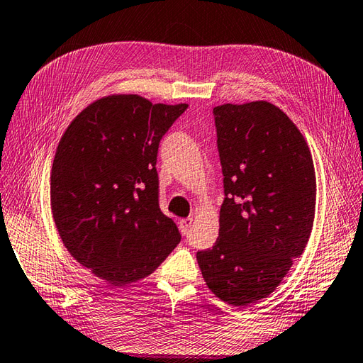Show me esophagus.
<instances>
[{"mask_svg":"<svg viewBox=\"0 0 363 363\" xmlns=\"http://www.w3.org/2000/svg\"><path fill=\"white\" fill-rule=\"evenodd\" d=\"M192 223H194V220H192V218H183V220H180L179 226H180V231H182V234H183V235H188V234L191 233Z\"/></svg>","mask_w":363,"mask_h":363,"instance_id":"34e87169","label":"esophagus"}]
</instances>
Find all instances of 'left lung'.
I'll return each instance as SVG.
<instances>
[{
	"label": "left lung",
	"instance_id": "1",
	"mask_svg": "<svg viewBox=\"0 0 363 363\" xmlns=\"http://www.w3.org/2000/svg\"><path fill=\"white\" fill-rule=\"evenodd\" d=\"M225 200L216 245L199 251L208 288L229 305L268 297L305 251L315 172L303 135L268 101L214 108Z\"/></svg>",
	"mask_w": 363,
	"mask_h": 363
}]
</instances>
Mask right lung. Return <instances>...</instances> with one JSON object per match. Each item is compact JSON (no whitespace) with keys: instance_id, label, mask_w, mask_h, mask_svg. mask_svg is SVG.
<instances>
[{"instance_id":"right-lung-1","label":"right lung","mask_w":363,"mask_h":363,"mask_svg":"<svg viewBox=\"0 0 363 363\" xmlns=\"http://www.w3.org/2000/svg\"><path fill=\"white\" fill-rule=\"evenodd\" d=\"M188 104L109 95L79 112L61 137L50 208L70 255L112 286L147 277L180 243L158 205L157 154Z\"/></svg>"}]
</instances>
